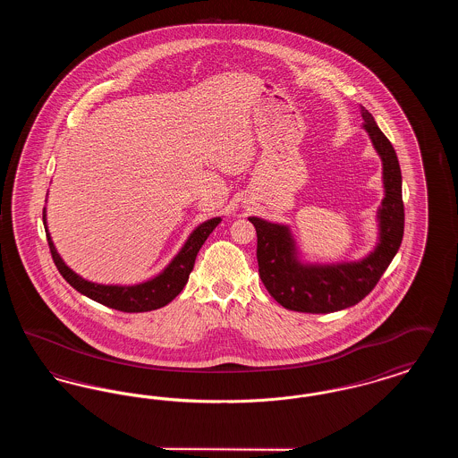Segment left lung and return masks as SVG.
Returning a JSON list of instances; mask_svg holds the SVG:
<instances>
[{"label":"left lung","mask_w":458,"mask_h":458,"mask_svg":"<svg viewBox=\"0 0 458 458\" xmlns=\"http://www.w3.org/2000/svg\"><path fill=\"white\" fill-rule=\"evenodd\" d=\"M364 131L383 161L385 197L377 209L379 237L374 250L360 261L307 264L299 259L290 228L250 216L258 233L259 276L269 295L284 309L327 314L359 304L379 282L403 239L402 172L392 142L372 114L360 106Z\"/></svg>","instance_id":"1"}]
</instances>
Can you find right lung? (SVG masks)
I'll return each instance as SVG.
<instances>
[{
  "instance_id": "1",
  "label": "right lung",
  "mask_w": 458,
  "mask_h": 458,
  "mask_svg": "<svg viewBox=\"0 0 458 458\" xmlns=\"http://www.w3.org/2000/svg\"><path fill=\"white\" fill-rule=\"evenodd\" d=\"M43 221L53 261L56 264L60 275L77 292H81L82 295H86L99 304L122 310V312H148V310H154V309L170 304L174 297L183 290L191 271L194 269L199 249L211 235V232L221 223V218H211L200 223L191 233L187 242L183 243L180 252L157 276L137 284H94V282H88L82 276H79L60 258L58 250L51 240V235L47 232V225H46V208L43 211Z\"/></svg>"
}]
</instances>
